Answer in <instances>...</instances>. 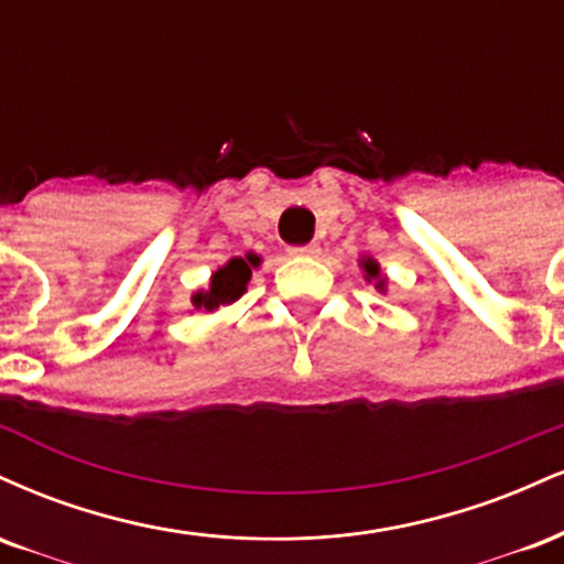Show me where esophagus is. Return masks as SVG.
Instances as JSON below:
<instances>
[{"label": "esophagus", "mask_w": 564, "mask_h": 564, "mask_svg": "<svg viewBox=\"0 0 564 564\" xmlns=\"http://www.w3.org/2000/svg\"><path fill=\"white\" fill-rule=\"evenodd\" d=\"M290 256H297V258H316L322 253V248L316 242H308V245H293V248L288 250Z\"/></svg>", "instance_id": "34e87169"}]
</instances>
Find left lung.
Segmentation results:
<instances>
[{"instance_id":"8db88e82","label":"left lung","mask_w":564,"mask_h":564,"mask_svg":"<svg viewBox=\"0 0 564 564\" xmlns=\"http://www.w3.org/2000/svg\"><path fill=\"white\" fill-rule=\"evenodd\" d=\"M361 267H364V271H367V280L369 282L375 280V288H380V290L386 288V280H382V276H380V267H377L372 258H364Z\"/></svg>"}]
</instances>
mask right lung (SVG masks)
Wrapping results in <instances>:
<instances>
[{
	"instance_id": "right-lung-1",
	"label": "right lung",
	"mask_w": 564,
	"mask_h": 564,
	"mask_svg": "<svg viewBox=\"0 0 564 564\" xmlns=\"http://www.w3.org/2000/svg\"><path fill=\"white\" fill-rule=\"evenodd\" d=\"M261 263L258 256H248V258H231L224 269H218L210 280V288L203 290V293H195L192 303L195 308L203 311H216L218 306H227V303L237 301L248 288L250 274H253V267Z\"/></svg>"
}]
</instances>
